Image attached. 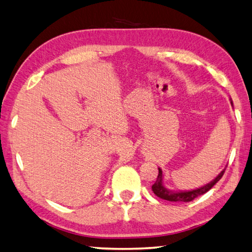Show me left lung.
Instances as JSON below:
<instances>
[{
	"instance_id": "1",
	"label": "left lung",
	"mask_w": 252,
	"mask_h": 252,
	"mask_svg": "<svg viewBox=\"0 0 252 252\" xmlns=\"http://www.w3.org/2000/svg\"><path fill=\"white\" fill-rule=\"evenodd\" d=\"M230 103L232 106L231 99H230ZM225 170L226 168H223V170L219 173L213 181H210L206 185L198 187V189H190V190H172V189H168L167 187L164 185L163 183L164 174L161 168L158 167V175L157 178V182H155L152 186V190L158 197L165 200H170V202H190V200H193L194 198L197 197V196L205 194L206 191H208L210 189H212V187L222 177L223 173H225Z\"/></svg>"
}]
</instances>
